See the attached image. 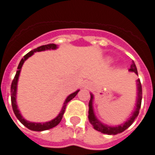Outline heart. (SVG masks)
I'll return each mask as SVG.
<instances>
[{"label":"heart","instance_id":"b5f03b06","mask_svg":"<svg viewBox=\"0 0 155 155\" xmlns=\"http://www.w3.org/2000/svg\"><path fill=\"white\" fill-rule=\"evenodd\" d=\"M107 60H108V63H111L112 62V58H108Z\"/></svg>","mask_w":155,"mask_h":155}]
</instances>
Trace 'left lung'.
<instances>
[{"instance_id":"obj_1","label":"left lung","mask_w":155,"mask_h":155,"mask_svg":"<svg viewBox=\"0 0 155 155\" xmlns=\"http://www.w3.org/2000/svg\"><path fill=\"white\" fill-rule=\"evenodd\" d=\"M130 72H134V73L138 75L137 74V69L136 67L135 63L132 61L131 65H130V69H129ZM136 84H137V99H136V104L134 107V111L131 113L129 119L126 120L124 123H122L120 125L118 126H108L106 124H104L103 122H101L97 118L95 113H94V108H93V98L94 96L92 93L91 94V99L89 101V111H88V119H89V122L91 124V126H93V128L97 130V131H100L104 134H107V135H116L118 133H121L124 130H126L128 127H130L132 123L134 122L136 118L137 117L138 114H139V109L141 108V104H142V97H143V91H142V85L140 80H137L136 81Z\"/></svg>"}]
</instances>
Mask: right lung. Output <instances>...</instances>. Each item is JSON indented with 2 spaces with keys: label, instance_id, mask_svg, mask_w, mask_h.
Masks as SVG:
<instances>
[{
  "label": "right lung",
  "instance_id": "obj_1",
  "mask_svg": "<svg viewBox=\"0 0 155 155\" xmlns=\"http://www.w3.org/2000/svg\"><path fill=\"white\" fill-rule=\"evenodd\" d=\"M58 48V46L55 45V44H48V45H45V46H41V47H37L35 49H34L32 51H30L29 52H28L25 56H24V58L21 59L19 64L18 66V70L16 72L15 77L13 79V81L12 82V86H11V101H12V109H13V112L15 114L16 117L18 118V120H19L23 125L25 126H26L28 129L31 130H35V131H42V130H49L51 128H53L55 127L56 126H58L60 123V121L62 120V118H63V115H64V111H65V108H66V106H67V104L69 103L70 100H72L77 95V93L79 92L80 90H77L75 91L73 93H71L70 95H69L67 97V98L65 99L64 103V105L62 107V109L59 112V114H58V116L55 117L53 120H51L50 121L44 122V123H39V122H31L25 120V118L23 117V115L20 113L19 109L18 108V104H17V89H18V78H19L20 72H21V69H22V66L25 63L26 60L29 58V57L33 55L35 52L36 51H46V50H55Z\"/></svg>",
  "mask_w": 155,
  "mask_h": 155
}]
</instances>
